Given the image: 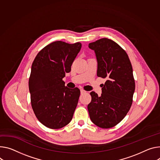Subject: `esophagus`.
I'll list each match as a JSON object with an SVG mask.
<instances>
[{"label": "esophagus", "instance_id": "1", "mask_svg": "<svg viewBox=\"0 0 160 160\" xmlns=\"http://www.w3.org/2000/svg\"><path fill=\"white\" fill-rule=\"evenodd\" d=\"M86 92V91H84V90H80V93L81 94H84V93H85Z\"/></svg>", "mask_w": 160, "mask_h": 160}]
</instances>
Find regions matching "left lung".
<instances>
[{"label":"left lung","mask_w":160,"mask_h":160,"mask_svg":"<svg viewBox=\"0 0 160 160\" xmlns=\"http://www.w3.org/2000/svg\"><path fill=\"white\" fill-rule=\"evenodd\" d=\"M98 62L97 75L107 78L101 96L91 92L88 108L92 122L101 128L119 123L132 105L135 83L128 54L118 43L102 38L89 44Z\"/></svg>","instance_id":"left-lung-1"}]
</instances>
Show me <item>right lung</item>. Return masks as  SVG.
Masks as SVG:
<instances>
[{
	"instance_id": "add662e5",
	"label": "right lung",
	"mask_w": 160,
	"mask_h": 160,
	"mask_svg": "<svg viewBox=\"0 0 160 160\" xmlns=\"http://www.w3.org/2000/svg\"><path fill=\"white\" fill-rule=\"evenodd\" d=\"M82 44L57 41L36 55L28 80L31 101L39 121L50 129H59L70 122L80 91L65 86L62 78L80 51Z\"/></svg>"
}]
</instances>
